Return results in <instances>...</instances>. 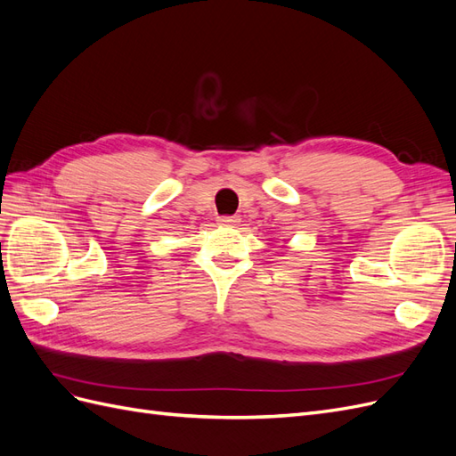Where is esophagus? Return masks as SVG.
Segmentation results:
<instances>
[{"instance_id":"esophagus-1","label":"esophagus","mask_w":456,"mask_h":456,"mask_svg":"<svg viewBox=\"0 0 456 456\" xmlns=\"http://www.w3.org/2000/svg\"><path fill=\"white\" fill-rule=\"evenodd\" d=\"M236 223H240L236 216H218V224H223V226H232Z\"/></svg>"}]
</instances>
